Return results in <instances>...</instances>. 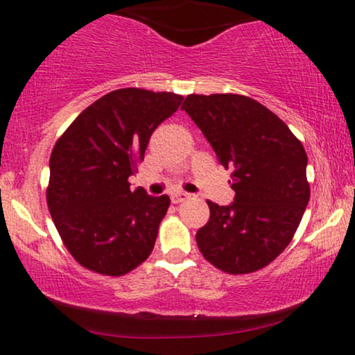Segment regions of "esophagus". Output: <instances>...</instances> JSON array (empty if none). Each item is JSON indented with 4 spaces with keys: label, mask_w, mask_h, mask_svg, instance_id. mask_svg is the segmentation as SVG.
<instances>
[{
    "label": "esophagus",
    "mask_w": 355,
    "mask_h": 355,
    "mask_svg": "<svg viewBox=\"0 0 355 355\" xmlns=\"http://www.w3.org/2000/svg\"><path fill=\"white\" fill-rule=\"evenodd\" d=\"M190 197H191V195L187 193V191H173V193H172V202L173 203H180V202L189 200Z\"/></svg>",
    "instance_id": "1"
}]
</instances>
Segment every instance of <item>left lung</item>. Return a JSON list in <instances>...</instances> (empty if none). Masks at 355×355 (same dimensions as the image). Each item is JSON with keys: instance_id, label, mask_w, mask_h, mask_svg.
Masks as SVG:
<instances>
[{"instance_id": "obj_1", "label": "left lung", "mask_w": 355, "mask_h": 355, "mask_svg": "<svg viewBox=\"0 0 355 355\" xmlns=\"http://www.w3.org/2000/svg\"><path fill=\"white\" fill-rule=\"evenodd\" d=\"M189 113L232 168L230 205L207 202L210 218L197 232L202 255L227 274L260 270L291 243L311 198L307 153L288 126L243 95H189Z\"/></svg>"}]
</instances>
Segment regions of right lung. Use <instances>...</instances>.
Wrapping results in <instances>:
<instances>
[{
    "label": "right lung",
    "instance_id": "right-lung-1",
    "mask_svg": "<svg viewBox=\"0 0 355 355\" xmlns=\"http://www.w3.org/2000/svg\"><path fill=\"white\" fill-rule=\"evenodd\" d=\"M182 100L168 92L115 89L83 110L55 144L48 209L64 247L88 270L125 275L152 254L170 198L132 190L128 177Z\"/></svg>",
    "mask_w": 355,
    "mask_h": 355
}]
</instances>
